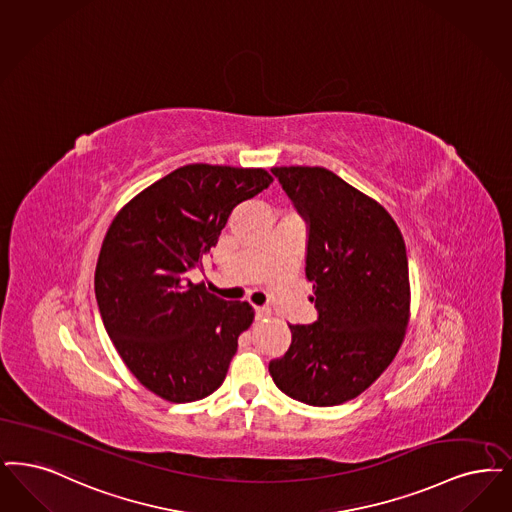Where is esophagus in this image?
<instances>
[{
	"instance_id": "esophagus-1",
	"label": "esophagus",
	"mask_w": 512,
	"mask_h": 512,
	"mask_svg": "<svg viewBox=\"0 0 512 512\" xmlns=\"http://www.w3.org/2000/svg\"><path fill=\"white\" fill-rule=\"evenodd\" d=\"M268 316H270V308L255 307V318L257 320H263V318H268Z\"/></svg>"
}]
</instances>
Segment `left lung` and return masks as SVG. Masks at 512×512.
<instances>
[{"instance_id":"1","label":"left lung","mask_w":512,"mask_h":512,"mask_svg":"<svg viewBox=\"0 0 512 512\" xmlns=\"http://www.w3.org/2000/svg\"><path fill=\"white\" fill-rule=\"evenodd\" d=\"M307 223L305 274L316 322L291 324L268 371L293 400L328 408L356 398L387 369L409 314L406 244L387 209L324 167H272Z\"/></svg>"}]
</instances>
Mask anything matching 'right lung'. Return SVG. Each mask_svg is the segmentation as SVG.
<instances>
[{"mask_svg":"<svg viewBox=\"0 0 512 512\" xmlns=\"http://www.w3.org/2000/svg\"><path fill=\"white\" fill-rule=\"evenodd\" d=\"M270 183L265 169L184 165L108 228L95 270L99 312L125 366L160 398L196 402L223 385L253 308L194 286L188 272L217 246L234 207Z\"/></svg>","mask_w":512,"mask_h":512,"instance_id":"1","label":"right lung"}]
</instances>
